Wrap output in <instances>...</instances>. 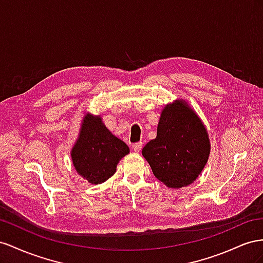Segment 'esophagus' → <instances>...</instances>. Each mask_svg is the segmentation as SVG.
Returning a JSON list of instances; mask_svg holds the SVG:
<instances>
[{"label":"esophagus","mask_w":263,"mask_h":263,"mask_svg":"<svg viewBox=\"0 0 263 263\" xmlns=\"http://www.w3.org/2000/svg\"><path fill=\"white\" fill-rule=\"evenodd\" d=\"M132 148L134 152H140L141 148H142V142H139V143H134L132 145Z\"/></svg>","instance_id":"esophagus-1"}]
</instances>
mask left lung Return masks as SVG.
Returning a JSON list of instances; mask_svg holds the SVG:
<instances>
[{
    "label": "left lung",
    "mask_w": 263,
    "mask_h": 263,
    "mask_svg": "<svg viewBox=\"0 0 263 263\" xmlns=\"http://www.w3.org/2000/svg\"><path fill=\"white\" fill-rule=\"evenodd\" d=\"M209 153L206 127L183 99L165 106L156 138L142 149L154 176L170 189H182L195 182Z\"/></svg>",
    "instance_id": "left-lung-1"
}]
</instances>
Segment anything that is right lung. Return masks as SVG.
I'll list each match as a JSON object with an SVG mask.
<instances>
[{
  "instance_id": "obj_1",
  "label": "right lung",
  "mask_w": 263,
  "mask_h": 263,
  "mask_svg": "<svg viewBox=\"0 0 263 263\" xmlns=\"http://www.w3.org/2000/svg\"><path fill=\"white\" fill-rule=\"evenodd\" d=\"M129 152V146L107 129L100 116L87 114L70 154L77 173L97 185L116 173L119 161Z\"/></svg>"
}]
</instances>
